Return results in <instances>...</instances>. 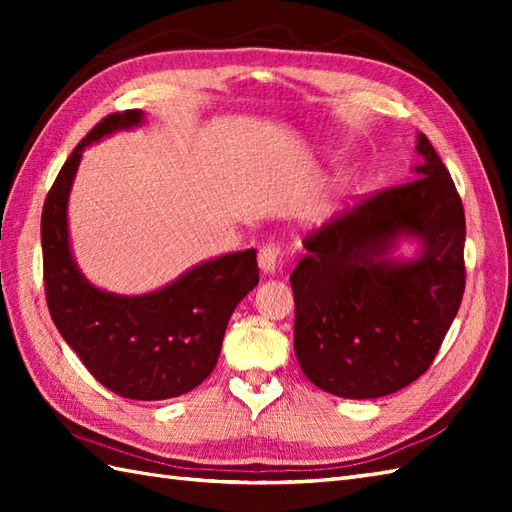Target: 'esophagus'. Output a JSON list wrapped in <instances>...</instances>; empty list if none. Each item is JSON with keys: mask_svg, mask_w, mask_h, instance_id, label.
<instances>
[{"mask_svg": "<svg viewBox=\"0 0 512 512\" xmlns=\"http://www.w3.org/2000/svg\"><path fill=\"white\" fill-rule=\"evenodd\" d=\"M257 264L262 268V273L273 275L279 264V248L275 244H266L257 255Z\"/></svg>", "mask_w": 512, "mask_h": 512, "instance_id": "1", "label": "esophagus"}]
</instances>
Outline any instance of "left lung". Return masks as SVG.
Returning a JSON list of instances; mask_svg holds the SVG:
<instances>
[{
  "label": "left lung",
  "mask_w": 512,
  "mask_h": 512,
  "mask_svg": "<svg viewBox=\"0 0 512 512\" xmlns=\"http://www.w3.org/2000/svg\"><path fill=\"white\" fill-rule=\"evenodd\" d=\"M413 180L303 239L292 270L295 354L339 398L389 396L427 372L464 295V209L447 167L416 136ZM405 241L417 253H397Z\"/></svg>",
  "instance_id": "left-lung-1"
}]
</instances>
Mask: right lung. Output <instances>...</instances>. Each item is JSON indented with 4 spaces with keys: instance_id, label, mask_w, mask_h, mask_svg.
Segmentation results:
<instances>
[{
    "instance_id": "add662e5",
    "label": "right lung",
    "mask_w": 512,
    "mask_h": 512,
    "mask_svg": "<svg viewBox=\"0 0 512 512\" xmlns=\"http://www.w3.org/2000/svg\"><path fill=\"white\" fill-rule=\"evenodd\" d=\"M143 123V110L105 116L65 160L41 213L43 281L59 334L103 387L132 400H167L213 372L228 319L257 286L259 270L248 248L195 264L145 295H116L83 275L68 226L83 151Z\"/></svg>"
}]
</instances>
